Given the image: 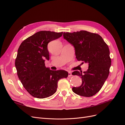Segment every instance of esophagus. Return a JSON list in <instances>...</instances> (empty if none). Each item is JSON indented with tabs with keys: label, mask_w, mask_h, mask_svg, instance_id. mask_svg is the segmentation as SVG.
Segmentation results:
<instances>
[{
	"label": "esophagus",
	"mask_w": 125,
	"mask_h": 125,
	"mask_svg": "<svg viewBox=\"0 0 125 125\" xmlns=\"http://www.w3.org/2000/svg\"><path fill=\"white\" fill-rule=\"evenodd\" d=\"M71 76H72L71 73L70 71H69V72H68V77H70Z\"/></svg>",
	"instance_id": "34e87169"
}]
</instances>
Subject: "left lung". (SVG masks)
Masks as SVG:
<instances>
[{
  "instance_id": "obj_1",
  "label": "left lung",
  "mask_w": 125,
  "mask_h": 125,
  "mask_svg": "<svg viewBox=\"0 0 125 125\" xmlns=\"http://www.w3.org/2000/svg\"><path fill=\"white\" fill-rule=\"evenodd\" d=\"M63 36L74 46L77 59L89 64L86 71L72 73L80 76L82 81L80 86L72 90L80 96H92L101 90L109 73L111 59L108 45L100 35L86 31L64 32Z\"/></svg>"
}]
</instances>
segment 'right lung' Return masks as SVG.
Wrapping results in <instances>:
<instances>
[{
  "label": "right lung",
  "mask_w": 125,
  "mask_h": 125,
  "mask_svg": "<svg viewBox=\"0 0 125 125\" xmlns=\"http://www.w3.org/2000/svg\"><path fill=\"white\" fill-rule=\"evenodd\" d=\"M62 35V32L41 31L24 40L19 47L15 60L18 76L33 97L44 99L53 95L58 81L68 75L66 71L51 70L45 65V60L50 59L48 43Z\"/></svg>",
  "instance_id": "obj_1"
}]
</instances>
